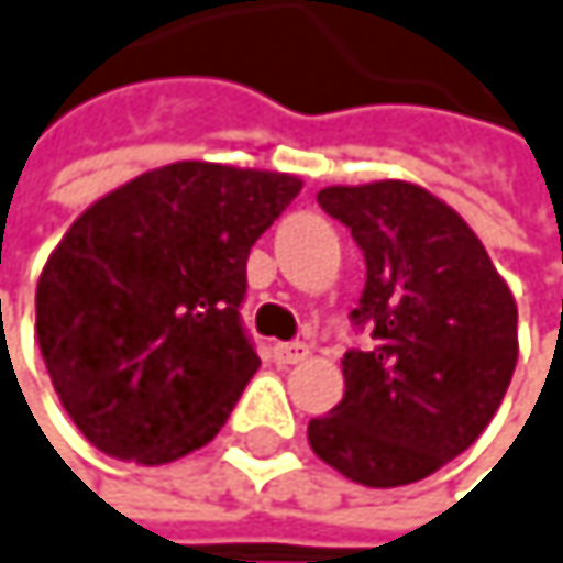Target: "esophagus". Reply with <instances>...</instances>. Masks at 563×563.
Masks as SVG:
<instances>
[{
  "label": "esophagus",
  "instance_id": "obj_1",
  "mask_svg": "<svg viewBox=\"0 0 563 563\" xmlns=\"http://www.w3.org/2000/svg\"><path fill=\"white\" fill-rule=\"evenodd\" d=\"M310 346L294 340V343H276L273 346V356H276V364H300V360H307Z\"/></svg>",
  "mask_w": 563,
  "mask_h": 563
}]
</instances>
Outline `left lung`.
Listing matches in <instances>:
<instances>
[{"instance_id": "1", "label": "left lung", "mask_w": 563, "mask_h": 563, "mask_svg": "<svg viewBox=\"0 0 563 563\" xmlns=\"http://www.w3.org/2000/svg\"><path fill=\"white\" fill-rule=\"evenodd\" d=\"M317 203L364 250L350 313L374 343L343 353V400L310 448L367 487L413 484L464 454L517 364V303L474 230L413 183L327 186Z\"/></svg>"}]
</instances>
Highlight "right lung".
<instances>
[{
	"label": "right lung",
	"instance_id": "obj_1",
	"mask_svg": "<svg viewBox=\"0 0 563 563\" xmlns=\"http://www.w3.org/2000/svg\"><path fill=\"white\" fill-rule=\"evenodd\" d=\"M300 179L173 163L69 227L35 287L53 387L92 448L169 464L210 444L260 367L243 330L250 246Z\"/></svg>",
	"mask_w": 563,
	"mask_h": 563
}]
</instances>
